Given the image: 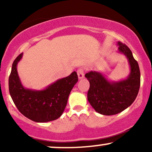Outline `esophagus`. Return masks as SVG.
<instances>
[{
	"mask_svg": "<svg viewBox=\"0 0 152 152\" xmlns=\"http://www.w3.org/2000/svg\"><path fill=\"white\" fill-rule=\"evenodd\" d=\"M77 74L78 77L79 79H81V78H83V75H84V71H83V69H78L77 71Z\"/></svg>",
	"mask_w": 152,
	"mask_h": 152,
	"instance_id": "34e87169",
	"label": "esophagus"
}]
</instances>
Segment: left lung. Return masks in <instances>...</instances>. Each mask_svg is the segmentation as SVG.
Masks as SVG:
<instances>
[{
    "mask_svg": "<svg viewBox=\"0 0 152 152\" xmlns=\"http://www.w3.org/2000/svg\"><path fill=\"white\" fill-rule=\"evenodd\" d=\"M118 52L126 57L130 66V74L126 79L110 81L102 72L89 71L85 74L89 81L87 94L88 102L96 112L110 116L117 114L132 104L140 87L139 64L126 44L118 41Z\"/></svg>",
    "mask_w": 152,
    "mask_h": 152,
    "instance_id": "8db88e82",
    "label": "left lung"
}]
</instances>
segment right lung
I'll use <instances>...</instances> for the list:
<instances>
[{"instance_id":"right-lung-1","label":"right lung","mask_w":152,"mask_h":152,"mask_svg":"<svg viewBox=\"0 0 152 152\" xmlns=\"http://www.w3.org/2000/svg\"><path fill=\"white\" fill-rule=\"evenodd\" d=\"M22 56L20 53L13 61L8 80L13 102L18 111L32 121L43 123L57 119L64 112L71 91L77 83V74L74 71L43 90L26 88L22 85L17 71V64Z\"/></svg>"}]
</instances>
